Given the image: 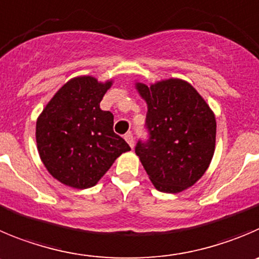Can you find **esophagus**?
<instances>
[{
	"label": "esophagus",
	"mask_w": 259,
	"mask_h": 259,
	"mask_svg": "<svg viewBox=\"0 0 259 259\" xmlns=\"http://www.w3.org/2000/svg\"><path fill=\"white\" fill-rule=\"evenodd\" d=\"M124 138H125V141L127 142V144L130 146V148H134V137H133L132 133H126Z\"/></svg>",
	"instance_id": "esophagus-1"
}]
</instances>
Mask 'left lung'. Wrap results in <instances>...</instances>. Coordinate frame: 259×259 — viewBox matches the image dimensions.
<instances>
[{"instance_id": "left-lung-1", "label": "left lung", "mask_w": 259, "mask_h": 259, "mask_svg": "<svg viewBox=\"0 0 259 259\" xmlns=\"http://www.w3.org/2000/svg\"><path fill=\"white\" fill-rule=\"evenodd\" d=\"M148 106V139L139 141V156L149 179L163 193L192 187L208 168L214 153L216 118L200 94L187 81L168 79L151 87L137 83Z\"/></svg>"}]
</instances>
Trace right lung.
I'll return each instance as SVG.
<instances>
[{
  "label": "right lung",
  "mask_w": 259,
  "mask_h": 259,
  "mask_svg": "<svg viewBox=\"0 0 259 259\" xmlns=\"http://www.w3.org/2000/svg\"><path fill=\"white\" fill-rule=\"evenodd\" d=\"M112 81L78 76L59 89L37 120V147L48 172L75 189L94 187L130 147L100 103Z\"/></svg>",
  "instance_id": "add662e5"
}]
</instances>
